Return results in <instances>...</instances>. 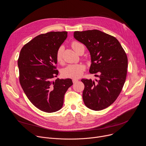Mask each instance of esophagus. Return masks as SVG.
Segmentation results:
<instances>
[{"mask_svg":"<svg viewBox=\"0 0 146 146\" xmlns=\"http://www.w3.org/2000/svg\"><path fill=\"white\" fill-rule=\"evenodd\" d=\"M78 81V80L77 79H76V78H73V79L72 80V81H73V83H76V82H77Z\"/></svg>","mask_w":146,"mask_h":146,"instance_id":"34e87169","label":"esophagus"}]
</instances>
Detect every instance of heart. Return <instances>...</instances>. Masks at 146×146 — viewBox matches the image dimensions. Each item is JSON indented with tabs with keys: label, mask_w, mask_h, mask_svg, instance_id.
I'll list each match as a JSON object with an SVG mask.
<instances>
[{
	"label": "heart",
	"mask_w": 146,
	"mask_h": 146,
	"mask_svg": "<svg viewBox=\"0 0 146 146\" xmlns=\"http://www.w3.org/2000/svg\"><path fill=\"white\" fill-rule=\"evenodd\" d=\"M82 44L77 42H73L71 44V46L73 49L77 52L78 47ZM63 52L64 48L62 46H60L56 53V60L59 63H62L63 61ZM85 69L84 65L82 64H77L73 65H69L64 68L62 72V75L68 78H77L80 77L84 73Z\"/></svg>",
	"instance_id": "obj_1"
}]
</instances>
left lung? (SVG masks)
<instances>
[{
    "label": "left lung",
    "instance_id": "8db88e82",
    "mask_svg": "<svg viewBox=\"0 0 146 146\" xmlns=\"http://www.w3.org/2000/svg\"><path fill=\"white\" fill-rule=\"evenodd\" d=\"M74 37L84 44L90 52L89 72L98 79H82L84 84L82 99L85 105L101 111L117 99L125 81L128 58L118 40L98 30L74 31Z\"/></svg>",
    "mask_w": 146,
    "mask_h": 146
}]
</instances>
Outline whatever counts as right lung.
<instances>
[{
	"label": "right lung",
	"instance_id": "obj_1",
	"mask_svg": "<svg viewBox=\"0 0 146 146\" xmlns=\"http://www.w3.org/2000/svg\"><path fill=\"white\" fill-rule=\"evenodd\" d=\"M67 36V31L40 34L23 46L18 60L25 93L35 107L45 112L61 109L64 95L73 85L70 78L53 80L58 74L56 53Z\"/></svg>",
	"mask_w": 146,
	"mask_h": 146
}]
</instances>
